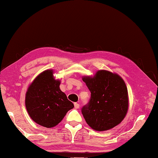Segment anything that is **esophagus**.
I'll use <instances>...</instances> for the list:
<instances>
[{"instance_id":"obj_1","label":"esophagus","mask_w":158,"mask_h":158,"mask_svg":"<svg viewBox=\"0 0 158 158\" xmlns=\"http://www.w3.org/2000/svg\"><path fill=\"white\" fill-rule=\"evenodd\" d=\"M74 108H79V104H78V103H74Z\"/></svg>"}]
</instances>
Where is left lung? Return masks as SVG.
Instances as JSON below:
<instances>
[{
	"label": "left lung",
	"mask_w": 158,
	"mask_h": 158,
	"mask_svg": "<svg viewBox=\"0 0 158 158\" xmlns=\"http://www.w3.org/2000/svg\"><path fill=\"white\" fill-rule=\"evenodd\" d=\"M82 79L91 93L90 101L81 108L89 127L104 131L120 124L128 108V90L122 77L102 70L93 77H84Z\"/></svg>",
	"instance_id": "1"
}]
</instances>
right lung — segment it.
I'll use <instances>...</instances> for the list:
<instances>
[{"label": "right lung", "instance_id": "1", "mask_svg": "<svg viewBox=\"0 0 158 158\" xmlns=\"http://www.w3.org/2000/svg\"><path fill=\"white\" fill-rule=\"evenodd\" d=\"M59 85L60 81L54 79L52 70L44 71L30 85L25 95V106L36 124L45 128L55 127L74 108Z\"/></svg>", "mask_w": 158, "mask_h": 158}]
</instances>
